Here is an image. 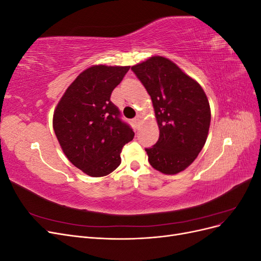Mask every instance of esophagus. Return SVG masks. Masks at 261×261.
Listing matches in <instances>:
<instances>
[{
  "mask_svg": "<svg viewBox=\"0 0 261 261\" xmlns=\"http://www.w3.org/2000/svg\"><path fill=\"white\" fill-rule=\"evenodd\" d=\"M140 121H141V117H140V115H137L135 118H134V123H135L137 126L139 125Z\"/></svg>",
  "mask_w": 261,
  "mask_h": 261,
  "instance_id": "obj_1",
  "label": "esophagus"
}]
</instances>
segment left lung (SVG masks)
I'll list each match as a JSON object with an SVG mask.
<instances>
[{
	"instance_id": "8db88e82",
	"label": "left lung",
	"mask_w": 261,
	"mask_h": 261,
	"mask_svg": "<svg viewBox=\"0 0 261 261\" xmlns=\"http://www.w3.org/2000/svg\"><path fill=\"white\" fill-rule=\"evenodd\" d=\"M132 70L150 94L159 139L146 148L152 168L176 174L191 165L207 140L211 113L200 85L172 61L152 57Z\"/></svg>"
}]
</instances>
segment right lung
<instances>
[{"instance_id": "1", "label": "right lung", "mask_w": 261, "mask_h": 261, "mask_svg": "<svg viewBox=\"0 0 261 261\" xmlns=\"http://www.w3.org/2000/svg\"><path fill=\"white\" fill-rule=\"evenodd\" d=\"M128 69L129 66L96 65L84 70L54 111L53 128L63 152L90 176L113 172L121 164L124 145L135 135L110 100Z\"/></svg>"}]
</instances>
